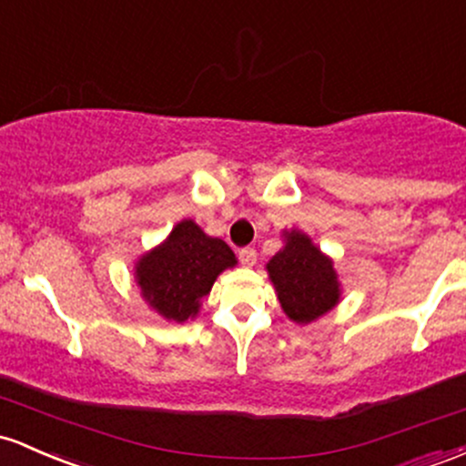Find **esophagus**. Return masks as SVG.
<instances>
[{
    "instance_id": "1",
    "label": "esophagus",
    "mask_w": 466,
    "mask_h": 466,
    "mask_svg": "<svg viewBox=\"0 0 466 466\" xmlns=\"http://www.w3.org/2000/svg\"><path fill=\"white\" fill-rule=\"evenodd\" d=\"M238 260H241L245 268H252V265L257 263V249H254V248L238 249Z\"/></svg>"
}]
</instances>
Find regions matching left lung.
<instances>
[{
  "instance_id": "8db88e82",
  "label": "left lung",
  "mask_w": 466,
  "mask_h": 466,
  "mask_svg": "<svg viewBox=\"0 0 466 466\" xmlns=\"http://www.w3.org/2000/svg\"><path fill=\"white\" fill-rule=\"evenodd\" d=\"M268 274L279 294L280 308L299 325L311 323L340 300L334 263L299 229L285 232L283 249L269 258Z\"/></svg>"
}]
</instances>
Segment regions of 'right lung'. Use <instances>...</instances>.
<instances>
[{
	"label": "right lung",
	"mask_w": 466,
	"mask_h": 466,
	"mask_svg": "<svg viewBox=\"0 0 466 466\" xmlns=\"http://www.w3.org/2000/svg\"><path fill=\"white\" fill-rule=\"evenodd\" d=\"M237 257L221 238L208 237L197 223H177L170 237L143 254L135 268L143 299L163 319L186 323L201 308L217 276L234 268Z\"/></svg>",
	"instance_id": "add662e5"
}]
</instances>
